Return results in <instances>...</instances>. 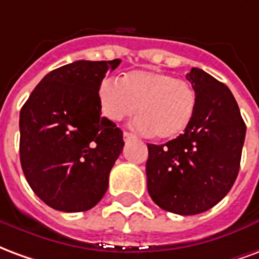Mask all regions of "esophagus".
Returning <instances> with one entry per match:
<instances>
[{
    "instance_id": "esophagus-1",
    "label": "esophagus",
    "mask_w": 259,
    "mask_h": 259,
    "mask_svg": "<svg viewBox=\"0 0 259 259\" xmlns=\"http://www.w3.org/2000/svg\"><path fill=\"white\" fill-rule=\"evenodd\" d=\"M123 139H124V141H129V140H133V139H136V136L132 135V133H129V132H124Z\"/></svg>"
}]
</instances>
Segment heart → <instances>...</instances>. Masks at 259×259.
I'll return each instance as SVG.
<instances>
[{"label":"heart","mask_w":259,"mask_h":259,"mask_svg":"<svg viewBox=\"0 0 259 259\" xmlns=\"http://www.w3.org/2000/svg\"><path fill=\"white\" fill-rule=\"evenodd\" d=\"M102 113L113 122L139 112L136 129L161 140L180 136L194 118L197 94L183 79L157 70H132L122 79L104 80L98 89ZM139 109H137V107Z\"/></svg>","instance_id":"heart-1"}]
</instances>
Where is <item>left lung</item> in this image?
I'll list each match as a JSON object with an SVG mask.
<instances>
[{
	"instance_id": "1",
	"label": "left lung",
	"mask_w": 259,
	"mask_h": 259,
	"mask_svg": "<svg viewBox=\"0 0 259 259\" xmlns=\"http://www.w3.org/2000/svg\"><path fill=\"white\" fill-rule=\"evenodd\" d=\"M197 94L189 127L165 144H148L147 189L168 212L195 215L228 194L239 175L245 123L228 85L202 69L186 74Z\"/></svg>"
}]
</instances>
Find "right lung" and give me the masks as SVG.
<instances>
[{"label": "right lung", "mask_w": 259, "mask_h": 259, "mask_svg": "<svg viewBox=\"0 0 259 259\" xmlns=\"http://www.w3.org/2000/svg\"><path fill=\"white\" fill-rule=\"evenodd\" d=\"M120 59L76 61L46 74L20 109V163L48 206L81 212L98 204L123 150V133L101 116L98 89Z\"/></svg>", "instance_id": "add662e5"}]
</instances>
